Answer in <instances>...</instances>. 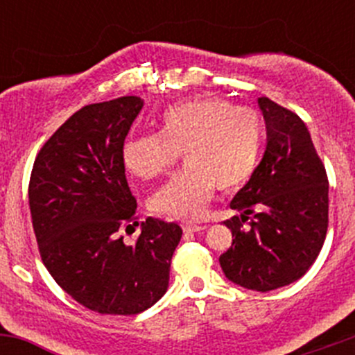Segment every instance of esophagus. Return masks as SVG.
<instances>
[{
    "label": "esophagus",
    "instance_id": "esophagus-1",
    "mask_svg": "<svg viewBox=\"0 0 355 355\" xmlns=\"http://www.w3.org/2000/svg\"><path fill=\"white\" fill-rule=\"evenodd\" d=\"M182 227H184L185 234H196V232L206 230V227H202V225H198V223H184Z\"/></svg>",
    "mask_w": 355,
    "mask_h": 355
}]
</instances>
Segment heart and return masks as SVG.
I'll return each mask as SVG.
<instances>
[{
    "label": "heart",
    "mask_w": 355,
    "mask_h": 355,
    "mask_svg": "<svg viewBox=\"0 0 355 355\" xmlns=\"http://www.w3.org/2000/svg\"><path fill=\"white\" fill-rule=\"evenodd\" d=\"M157 134L128 139L121 148L125 168L135 177L155 178L184 149L187 166L153 194V211L182 220L202 214L214 191H239L259 163L263 120L254 110L220 98H196L161 111Z\"/></svg>",
    "instance_id": "b5f03b06"
}]
</instances>
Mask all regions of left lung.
I'll use <instances>...</instances> for the list:
<instances>
[{
  "label": "left lung",
  "mask_w": 355,
  "mask_h": 355,
  "mask_svg": "<svg viewBox=\"0 0 355 355\" xmlns=\"http://www.w3.org/2000/svg\"><path fill=\"white\" fill-rule=\"evenodd\" d=\"M257 105L266 149L232 199L241 214L223 221L234 242L220 264L232 284L270 292L299 280L316 261L328 228V177L306 123L268 98Z\"/></svg>",
  "instance_id": "obj_1"
}]
</instances>
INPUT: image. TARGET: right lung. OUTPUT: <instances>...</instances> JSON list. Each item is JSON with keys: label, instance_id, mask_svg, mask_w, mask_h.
<instances>
[{"label": "right lung", "instance_id": "add662e5", "mask_svg": "<svg viewBox=\"0 0 355 355\" xmlns=\"http://www.w3.org/2000/svg\"><path fill=\"white\" fill-rule=\"evenodd\" d=\"M142 106L137 96L84 106L49 137L32 168L28 206L42 263L94 313L128 316L156 304L182 239L177 223L157 218L142 221L134 245L118 235L137 209L121 148Z\"/></svg>", "mask_w": 355, "mask_h": 355}]
</instances>
